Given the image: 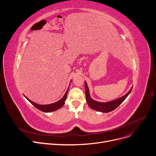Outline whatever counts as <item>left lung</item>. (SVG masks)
I'll use <instances>...</instances> for the list:
<instances>
[{
  "label": "left lung",
  "mask_w": 156,
  "mask_h": 156,
  "mask_svg": "<svg viewBox=\"0 0 156 156\" xmlns=\"http://www.w3.org/2000/svg\"><path fill=\"white\" fill-rule=\"evenodd\" d=\"M132 90V87L131 88V89L129 90V91L127 93V94L115 100H112L107 102H99L95 100H93L91 98L90 95L88 87L87 84V82L85 81V95H86V100H87L88 105L93 110L101 112H104V113L110 112L113 110H115L116 108H117L129 96Z\"/></svg>",
  "instance_id": "1"
}]
</instances>
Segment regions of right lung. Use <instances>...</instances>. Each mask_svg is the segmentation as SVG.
Returning <instances> with one entry per match:
<instances>
[{"instance_id": "1", "label": "right lung", "mask_w": 156, "mask_h": 156, "mask_svg": "<svg viewBox=\"0 0 156 156\" xmlns=\"http://www.w3.org/2000/svg\"><path fill=\"white\" fill-rule=\"evenodd\" d=\"M70 83H71V81H70ZM68 88H69V87H68ZM68 88L66 92L65 93V95L63 96V98H62L61 99H60L57 102L51 103V104H48V105H39V104H37V103H36L34 101L30 100L25 95H24V96L31 103V104H33L36 108H37L39 110L42 111V112H51L56 111V110L59 109L60 108H61L63 106V105L65 104V100H66V98H67V94H68Z\"/></svg>"}]
</instances>
